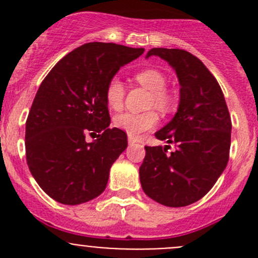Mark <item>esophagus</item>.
<instances>
[{"label":"esophagus","mask_w":258,"mask_h":258,"mask_svg":"<svg viewBox=\"0 0 258 258\" xmlns=\"http://www.w3.org/2000/svg\"><path fill=\"white\" fill-rule=\"evenodd\" d=\"M135 142H136V140L134 139V137H131V136H128V144L130 145H134Z\"/></svg>","instance_id":"1"}]
</instances>
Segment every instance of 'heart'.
<instances>
[{
  "mask_svg": "<svg viewBox=\"0 0 258 258\" xmlns=\"http://www.w3.org/2000/svg\"><path fill=\"white\" fill-rule=\"evenodd\" d=\"M135 81L151 91L150 106H155L158 110L167 111L172 106V97L166 91V76L161 71L155 69H145L135 75ZM123 83L118 79H112L108 82L105 91V97L107 106L111 110L118 111L123 107L124 102ZM158 114L155 111H148L144 113L124 112L117 114L113 119V124L117 128L126 132L128 136L137 137L144 132L152 130L157 126Z\"/></svg>",
  "mask_w": 258,
  "mask_h": 258,
  "instance_id": "b5f03b06",
  "label": "heart"
}]
</instances>
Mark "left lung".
<instances>
[{
  "instance_id": "obj_1",
  "label": "left lung",
  "mask_w": 258,
  "mask_h": 258,
  "mask_svg": "<svg viewBox=\"0 0 258 258\" xmlns=\"http://www.w3.org/2000/svg\"><path fill=\"white\" fill-rule=\"evenodd\" d=\"M175 69L179 81V105L175 117L155 134L173 144L146 146L140 167L142 189L168 207H183L201 200L216 183L230 157V112L217 80L200 58L179 48H152Z\"/></svg>"
}]
</instances>
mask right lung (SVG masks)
Segmentation results:
<instances>
[{
  "instance_id": "obj_1",
  "label": "right lung",
  "mask_w": 258,
  "mask_h": 258,
  "mask_svg": "<svg viewBox=\"0 0 258 258\" xmlns=\"http://www.w3.org/2000/svg\"><path fill=\"white\" fill-rule=\"evenodd\" d=\"M116 43L90 42L59 59L41 83L26 121V160L54 201L80 205L100 196L127 135L110 128L105 91L123 64L144 53ZM87 134L96 137L87 143Z\"/></svg>"
}]
</instances>
